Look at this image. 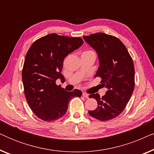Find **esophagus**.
Masks as SVG:
<instances>
[{"instance_id": "esophagus-1", "label": "esophagus", "mask_w": 154, "mask_h": 154, "mask_svg": "<svg viewBox=\"0 0 154 154\" xmlns=\"http://www.w3.org/2000/svg\"><path fill=\"white\" fill-rule=\"evenodd\" d=\"M83 96L85 98L89 97V94H88V93H86V92H83Z\"/></svg>"}]
</instances>
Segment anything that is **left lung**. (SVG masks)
Segmentation results:
<instances>
[{
  "instance_id": "8db88e82",
  "label": "left lung",
  "mask_w": 154,
  "mask_h": 154,
  "mask_svg": "<svg viewBox=\"0 0 154 154\" xmlns=\"http://www.w3.org/2000/svg\"><path fill=\"white\" fill-rule=\"evenodd\" d=\"M83 39L98 54L100 66L95 74L108 90L105 95L90 94L98 106L90 116L101 121L115 119L125 109L134 88V67L125 45L118 38L104 33L85 35Z\"/></svg>"
}]
</instances>
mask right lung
Returning a JSON list of instances; mask_svg holds the SVG:
<instances>
[{
  "mask_svg": "<svg viewBox=\"0 0 154 154\" xmlns=\"http://www.w3.org/2000/svg\"><path fill=\"white\" fill-rule=\"evenodd\" d=\"M81 38H72L51 33L33 43L25 57L22 69L24 94L29 106L37 117L45 121L62 118L74 97L82 92L75 89L67 92L56 80L62 74L64 59L83 45Z\"/></svg>",
  "mask_w": 154,
  "mask_h": 154,
  "instance_id": "1",
  "label": "right lung"
}]
</instances>
